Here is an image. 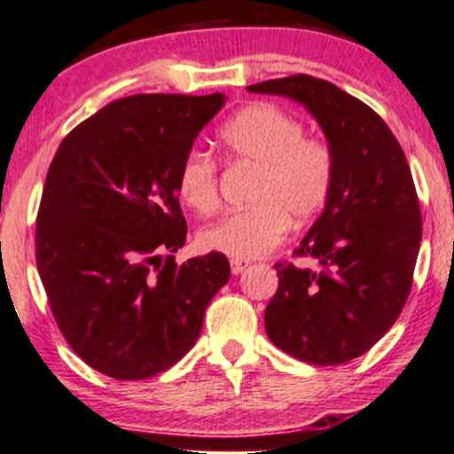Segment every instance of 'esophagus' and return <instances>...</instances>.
I'll return each instance as SVG.
<instances>
[{"label":"esophagus","instance_id":"34e87169","mask_svg":"<svg viewBox=\"0 0 454 454\" xmlns=\"http://www.w3.org/2000/svg\"><path fill=\"white\" fill-rule=\"evenodd\" d=\"M248 261H241V258H231V273L233 275H239L241 270L248 267Z\"/></svg>","mask_w":454,"mask_h":454}]
</instances>
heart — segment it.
Segmentation results:
<instances>
[{
  "label": "heart",
  "instance_id": "obj_1",
  "mask_svg": "<svg viewBox=\"0 0 454 454\" xmlns=\"http://www.w3.org/2000/svg\"><path fill=\"white\" fill-rule=\"evenodd\" d=\"M227 160L254 168L250 206L200 231V246L231 258H258L284 239L290 225L304 223L325 206L333 184V156L321 139L304 137L294 116L273 104H252L219 131ZM179 198L200 215L219 204L216 162L192 150L176 173Z\"/></svg>",
  "mask_w": 454,
  "mask_h": 454
}]
</instances>
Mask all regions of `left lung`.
Masks as SVG:
<instances>
[{
    "label": "left lung",
    "mask_w": 454,
    "mask_h": 454,
    "mask_svg": "<svg viewBox=\"0 0 454 454\" xmlns=\"http://www.w3.org/2000/svg\"><path fill=\"white\" fill-rule=\"evenodd\" d=\"M248 91L304 106L333 156L325 208L296 250L321 269L275 264L279 287L264 310V329L300 361L348 363L394 325L409 298L421 244L409 162L386 122L329 81L294 74Z\"/></svg>",
    "instance_id": "left-lung-1"
}]
</instances>
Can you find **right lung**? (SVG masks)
I'll use <instances>...</instances> for the list:
<instances>
[{
  "label": "right lung",
  "mask_w": 454,
  "mask_h": 454,
  "mask_svg": "<svg viewBox=\"0 0 454 454\" xmlns=\"http://www.w3.org/2000/svg\"><path fill=\"white\" fill-rule=\"evenodd\" d=\"M223 106V93L116 99L64 137L47 170L39 278L70 348L108 378L148 380L181 361L231 275L221 252L173 256L187 235L176 173Z\"/></svg>",
  "instance_id": "obj_1"
}]
</instances>
